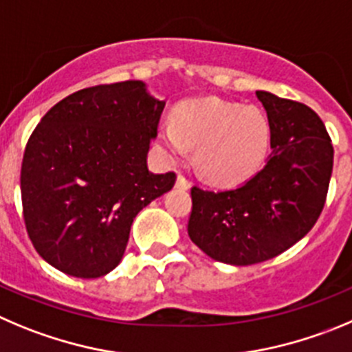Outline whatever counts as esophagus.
I'll return each instance as SVG.
<instances>
[{"label":"esophagus","mask_w":352,"mask_h":352,"mask_svg":"<svg viewBox=\"0 0 352 352\" xmlns=\"http://www.w3.org/2000/svg\"><path fill=\"white\" fill-rule=\"evenodd\" d=\"M177 187H180V189H189V187H191V182L179 173V177H177Z\"/></svg>","instance_id":"1"}]
</instances>
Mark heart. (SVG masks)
Instances as JSON below:
<instances>
[{"instance_id": "heart-1", "label": "heart", "mask_w": 352, "mask_h": 352, "mask_svg": "<svg viewBox=\"0 0 352 352\" xmlns=\"http://www.w3.org/2000/svg\"><path fill=\"white\" fill-rule=\"evenodd\" d=\"M269 121L254 106L221 98L182 102L173 123L157 128V142L168 157L179 160L187 146L196 147V165L208 180L234 186L258 172L269 149Z\"/></svg>"}]
</instances>
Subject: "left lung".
Instances as JSON below:
<instances>
[{
	"label": "left lung",
	"mask_w": 352,
	"mask_h": 352,
	"mask_svg": "<svg viewBox=\"0 0 352 352\" xmlns=\"http://www.w3.org/2000/svg\"><path fill=\"white\" fill-rule=\"evenodd\" d=\"M255 95L271 128L264 168L228 191L191 189L189 238L232 265L269 261L304 238L323 210L333 168L330 135L311 107L269 91Z\"/></svg>",
	"instance_id": "left-lung-1"
}]
</instances>
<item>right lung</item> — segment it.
<instances>
[{"mask_svg": "<svg viewBox=\"0 0 352 352\" xmlns=\"http://www.w3.org/2000/svg\"><path fill=\"white\" fill-rule=\"evenodd\" d=\"M165 100L142 81L83 88L55 104L31 133L21 170L22 210L36 252L74 278L121 262L137 213L170 191L147 153Z\"/></svg>", "mask_w": 352, "mask_h": 352, "instance_id": "1", "label": "right lung"}]
</instances>
